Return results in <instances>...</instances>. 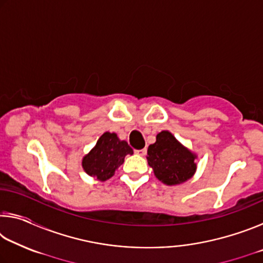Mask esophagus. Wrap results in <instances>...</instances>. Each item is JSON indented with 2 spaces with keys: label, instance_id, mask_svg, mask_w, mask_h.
<instances>
[{
  "label": "esophagus",
  "instance_id": "34e87169",
  "mask_svg": "<svg viewBox=\"0 0 263 263\" xmlns=\"http://www.w3.org/2000/svg\"><path fill=\"white\" fill-rule=\"evenodd\" d=\"M136 153L138 155H140V157H145L146 153H147V149H146V148H144V149H137Z\"/></svg>",
  "mask_w": 263,
  "mask_h": 263
}]
</instances>
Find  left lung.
<instances>
[{
  "instance_id": "1",
  "label": "left lung",
  "mask_w": 263,
  "mask_h": 263,
  "mask_svg": "<svg viewBox=\"0 0 263 263\" xmlns=\"http://www.w3.org/2000/svg\"><path fill=\"white\" fill-rule=\"evenodd\" d=\"M146 158L155 177L167 185L184 183L197 169V155L166 130L158 133L154 144L148 146Z\"/></svg>"
}]
</instances>
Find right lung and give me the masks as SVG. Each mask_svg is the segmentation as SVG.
I'll return each mask as SVG.
<instances>
[{"label":"right lung","mask_w":263,"mask_h":263,"mask_svg":"<svg viewBox=\"0 0 263 263\" xmlns=\"http://www.w3.org/2000/svg\"><path fill=\"white\" fill-rule=\"evenodd\" d=\"M127 154L132 155L133 149L125 140L119 139L114 132H104L90 152L82 158V168L89 176L106 181L115 175Z\"/></svg>","instance_id":"add662e5"}]
</instances>
